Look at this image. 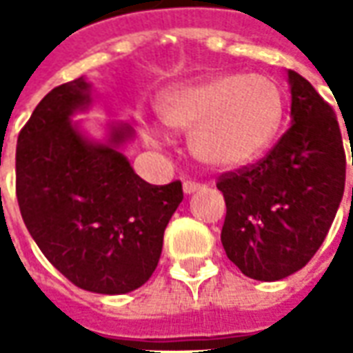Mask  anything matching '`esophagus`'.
<instances>
[{
    "mask_svg": "<svg viewBox=\"0 0 353 353\" xmlns=\"http://www.w3.org/2000/svg\"><path fill=\"white\" fill-rule=\"evenodd\" d=\"M202 189V185L196 181H185L183 183V192L185 194H192V192H199Z\"/></svg>",
    "mask_w": 353,
    "mask_h": 353,
    "instance_id": "esophagus-1",
    "label": "esophagus"
}]
</instances>
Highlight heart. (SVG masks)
I'll return each instance as SVG.
<instances>
[{
	"instance_id": "heart-1",
	"label": "heart",
	"mask_w": 353,
	"mask_h": 353,
	"mask_svg": "<svg viewBox=\"0 0 353 353\" xmlns=\"http://www.w3.org/2000/svg\"><path fill=\"white\" fill-rule=\"evenodd\" d=\"M154 109L164 126L191 132V151L200 162L229 170L257 161L272 145L285 100L266 75L219 73L164 90Z\"/></svg>"
}]
</instances>
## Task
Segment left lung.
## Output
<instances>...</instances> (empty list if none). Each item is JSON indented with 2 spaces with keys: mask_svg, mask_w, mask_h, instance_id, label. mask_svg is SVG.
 Wrapping results in <instances>:
<instances>
[{
  "mask_svg": "<svg viewBox=\"0 0 353 353\" xmlns=\"http://www.w3.org/2000/svg\"><path fill=\"white\" fill-rule=\"evenodd\" d=\"M291 126L263 161L223 174L227 257L259 281L301 270L323 244L341 206L346 154L333 108L303 75L288 72ZM353 166V151H352Z\"/></svg>",
  "mask_w": 353,
  "mask_h": 353,
  "instance_id": "8db88e82",
  "label": "left lung"
}]
</instances>
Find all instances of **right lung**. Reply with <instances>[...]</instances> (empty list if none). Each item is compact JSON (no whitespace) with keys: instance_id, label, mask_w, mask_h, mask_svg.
<instances>
[{"instance_id":"add662e5","label":"right lung","mask_w":353,"mask_h":353,"mask_svg":"<svg viewBox=\"0 0 353 353\" xmlns=\"http://www.w3.org/2000/svg\"><path fill=\"white\" fill-rule=\"evenodd\" d=\"M90 90L79 77L37 103L17 141V199L50 265L77 288L123 295L154 272L183 189L134 172L121 153L132 139L128 124H111L103 141L83 134L72 117L92 103Z\"/></svg>"}]
</instances>
